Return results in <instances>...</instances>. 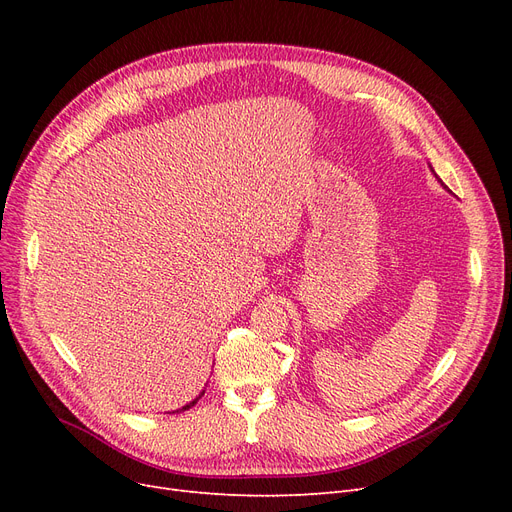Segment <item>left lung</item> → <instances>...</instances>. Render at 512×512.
<instances>
[{
    "instance_id": "obj_1",
    "label": "left lung",
    "mask_w": 512,
    "mask_h": 512,
    "mask_svg": "<svg viewBox=\"0 0 512 512\" xmlns=\"http://www.w3.org/2000/svg\"><path fill=\"white\" fill-rule=\"evenodd\" d=\"M436 178H438V176H436ZM440 182H442V180H440Z\"/></svg>"
}]
</instances>
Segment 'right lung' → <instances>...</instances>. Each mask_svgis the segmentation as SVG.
<instances>
[{
  "mask_svg": "<svg viewBox=\"0 0 512 512\" xmlns=\"http://www.w3.org/2000/svg\"><path fill=\"white\" fill-rule=\"evenodd\" d=\"M199 398H201V394H199ZM199 398H195V400L191 402V405H186V407H182L180 411H186V409H191V407H195V405H197V400H199ZM176 413H178V411H176Z\"/></svg>",
  "mask_w": 512,
  "mask_h": 512,
  "instance_id": "obj_1",
  "label": "right lung"
}]
</instances>
